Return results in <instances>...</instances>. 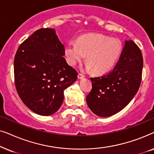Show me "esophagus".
Segmentation results:
<instances>
[{
    "mask_svg": "<svg viewBox=\"0 0 154 154\" xmlns=\"http://www.w3.org/2000/svg\"><path fill=\"white\" fill-rule=\"evenodd\" d=\"M84 77H85V76H84L83 74H81V73H79V75H78V79H79V80L83 79Z\"/></svg>",
    "mask_w": 154,
    "mask_h": 154,
    "instance_id": "34e87169",
    "label": "esophagus"
}]
</instances>
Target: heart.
I'll return each instance as SVG.
<instances>
[{
    "mask_svg": "<svg viewBox=\"0 0 154 154\" xmlns=\"http://www.w3.org/2000/svg\"><path fill=\"white\" fill-rule=\"evenodd\" d=\"M123 45L119 39L100 33H90L70 42L65 47V55L71 66L84 60L85 69L97 74H104L113 69L119 60Z\"/></svg>",
    "mask_w": 154,
    "mask_h": 154,
    "instance_id": "b5f03b06",
    "label": "heart"
}]
</instances>
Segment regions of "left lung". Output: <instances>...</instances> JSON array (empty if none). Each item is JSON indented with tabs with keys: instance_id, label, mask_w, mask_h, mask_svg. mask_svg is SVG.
<instances>
[{
	"instance_id": "1",
	"label": "left lung",
	"mask_w": 154,
	"mask_h": 154,
	"mask_svg": "<svg viewBox=\"0 0 154 154\" xmlns=\"http://www.w3.org/2000/svg\"><path fill=\"white\" fill-rule=\"evenodd\" d=\"M143 57L131 40L125 41L114 69L102 76L91 78L92 89L86 97L90 110L100 117L119 112L137 92L142 81Z\"/></svg>"
}]
</instances>
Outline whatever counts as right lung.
<instances>
[{
  "label": "right lung",
  "instance_id": "obj_1",
  "mask_svg": "<svg viewBox=\"0 0 154 154\" xmlns=\"http://www.w3.org/2000/svg\"><path fill=\"white\" fill-rule=\"evenodd\" d=\"M64 46L53 29L35 31L23 42L14 60V83L24 104L37 114L58 111L64 91L77 80L78 73L64 57Z\"/></svg>",
  "mask_w": 154,
  "mask_h": 154
}]
</instances>
